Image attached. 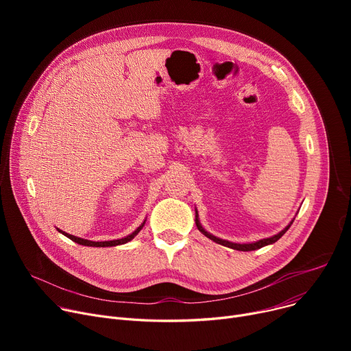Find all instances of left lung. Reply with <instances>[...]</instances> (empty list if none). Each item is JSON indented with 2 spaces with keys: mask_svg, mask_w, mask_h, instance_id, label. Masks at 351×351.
Here are the masks:
<instances>
[{
  "mask_svg": "<svg viewBox=\"0 0 351 351\" xmlns=\"http://www.w3.org/2000/svg\"><path fill=\"white\" fill-rule=\"evenodd\" d=\"M195 222H196V226H197V229L204 233L206 237H209L210 241H213V242H216V243H219V245H223V246H226V247H230V249H234V250H242V252H250V250H256V249H261V247H263V246H266V245H271V243H274V242H278L279 239L287 232V229L290 228V225L293 223V222H290V225L289 226H286L280 233H278V234H274V236H271V237H267V239H262V241H259V242H256V243H245V245H239V243H232V242H228V241H222V239H219V237H216V236H213V234H210V233H208L204 228L200 226V223H199V219H197V212H196V219H195Z\"/></svg>",
  "mask_w": 351,
  "mask_h": 351,
  "instance_id": "left-lung-1",
  "label": "left lung"
}]
</instances>
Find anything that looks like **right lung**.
<instances>
[{"label":"right lung","instance_id":"right-lung-1","mask_svg":"<svg viewBox=\"0 0 351 351\" xmlns=\"http://www.w3.org/2000/svg\"><path fill=\"white\" fill-rule=\"evenodd\" d=\"M143 225H145V222L134 232V233H131L129 236H126V237H122V239H118V241H109V242H92V241H86V239H81V237H77V236H72V234H68V233H65V232H62V230H60L62 234H65L66 237H69L71 241H73L75 243H78V245H84V246H94V247H108V246H118V245H123V243H126V242H129V241H132V239L141 232V229L143 228Z\"/></svg>","mask_w":351,"mask_h":351}]
</instances>
